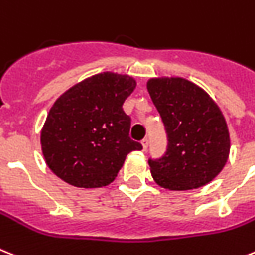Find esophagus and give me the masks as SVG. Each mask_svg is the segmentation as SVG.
I'll return each instance as SVG.
<instances>
[{"mask_svg": "<svg viewBox=\"0 0 255 255\" xmlns=\"http://www.w3.org/2000/svg\"><path fill=\"white\" fill-rule=\"evenodd\" d=\"M148 144H149L148 138H144V140H142V141H141L142 150H146V149H148Z\"/></svg>", "mask_w": 255, "mask_h": 255, "instance_id": "1", "label": "esophagus"}]
</instances>
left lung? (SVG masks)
Segmentation results:
<instances>
[{"mask_svg": "<svg viewBox=\"0 0 255 255\" xmlns=\"http://www.w3.org/2000/svg\"><path fill=\"white\" fill-rule=\"evenodd\" d=\"M167 133L160 160H149L157 185L170 191L202 187L220 174L228 161L231 137L220 107L200 86L182 77L146 82Z\"/></svg>", "mask_w": 255, "mask_h": 255, "instance_id": "8db88e82", "label": "left lung"}]
</instances>
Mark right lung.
<instances>
[{"instance_id": "1", "label": "right lung", "mask_w": 255, "mask_h": 255, "mask_svg": "<svg viewBox=\"0 0 255 255\" xmlns=\"http://www.w3.org/2000/svg\"><path fill=\"white\" fill-rule=\"evenodd\" d=\"M136 88L128 74L103 72L81 81L56 99L40 132L45 163L76 187L95 188L117 178L132 150L131 118L124 101Z\"/></svg>"}]
</instances>
